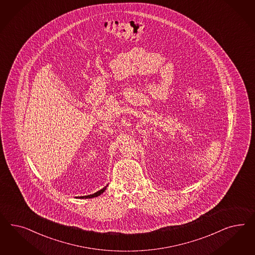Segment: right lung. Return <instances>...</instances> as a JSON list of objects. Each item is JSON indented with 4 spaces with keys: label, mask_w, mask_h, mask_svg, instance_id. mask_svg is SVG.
<instances>
[{
    "label": "right lung",
    "mask_w": 255,
    "mask_h": 255,
    "mask_svg": "<svg viewBox=\"0 0 255 255\" xmlns=\"http://www.w3.org/2000/svg\"><path fill=\"white\" fill-rule=\"evenodd\" d=\"M108 185L105 186L103 189H101L100 191H98V192H96V193H93V194H90V195H85V196H78L77 198H80V199H84V198H93V197H97V196H99L100 194L104 193L106 190H107V187Z\"/></svg>",
    "instance_id": "add662e5"
}]
</instances>
